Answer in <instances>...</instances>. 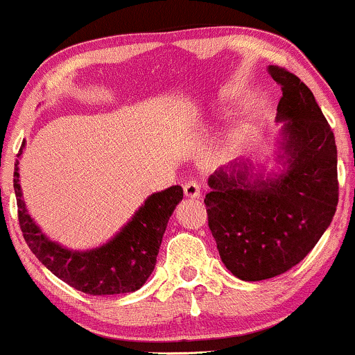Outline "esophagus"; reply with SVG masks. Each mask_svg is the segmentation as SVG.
Listing matches in <instances>:
<instances>
[{
	"label": "esophagus",
	"mask_w": 355,
	"mask_h": 355,
	"mask_svg": "<svg viewBox=\"0 0 355 355\" xmlns=\"http://www.w3.org/2000/svg\"><path fill=\"white\" fill-rule=\"evenodd\" d=\"M187 198H201V184L198 181H187L182 186Z\"/></svg>",
	"instance_id": "34e87169"
}]
</instances>
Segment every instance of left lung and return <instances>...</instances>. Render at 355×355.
Masks as SVG:
<instances>
[{"mask_svg": "<svg viewBox=\"0 0 355 355\" xmlns=\"http://www.w3.org/2000/svg\"><path fill=\"white\" fill-rule=\"evenodd\" d=\"M281 86L277 118L284 119L289 168L272 181L248 182L245 173L220 169L204 198L224 266L243 281L281 276L312 251L339 201L337 148L314 94L294 73L270 66ZM241 166L234 162L232 168Z\"/></svg>", "mask_w": 355, "mask_h": 355, "instance_id": "8db88e82", "label": "left lung"}]
</instances>
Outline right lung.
Segmentation results:
<instances>
[{
	"label": "right lung",
	"mask_w": 355,
	"mask_h": 355,
	"mask_svg": "<svg viewBox=\"0 0 355 355\" xmlns=\"http://www.w3.org/2000/svg\"><path fill=\"white\" fill-rule=\"evenodd\" d=\"M21 144L19 153L23 151ZM15 194L18 204L19 227L31 252L56 277L76 291L89 295H112L135 293L151 276L168 220L176 204L182 199V187L149 196L123 231L101 248L74 252L51 243L33 223L21 199L18 159L15 164Z\"/></svg>",
	"instance_id": "right-lung-1"
}]
</instances>
